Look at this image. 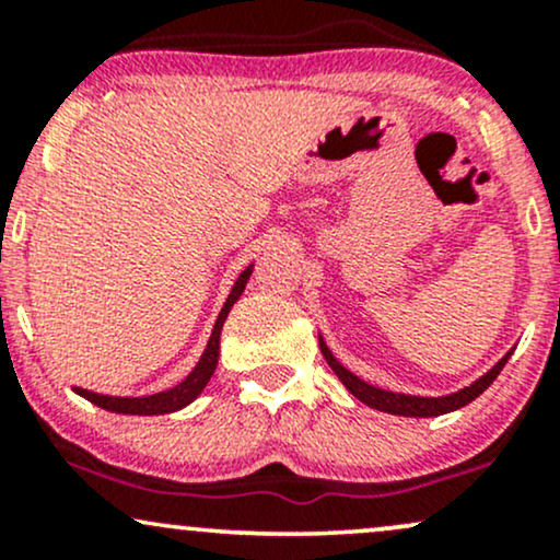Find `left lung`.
<instances>
[{
    "instance_id": "8db88e82",
    "label": "left lung",
    "mask_w": 560,
    "mask_h": 560,
    "mask_svg": "<svg viewBox=\"0 0 560 560\" xmlns=\"http://www.w3.org/2000/svg\"><path fill=\"white\" fill-rule=\"evenodd\" d=\"M320 352H324L326 363L331 365L334 374L339 376V382H342L345 387L358 397V400L371 405V408H376V410H384V413L410 416V419L442 416V413H450V410L464 408V405H468L471 400H477L481 392H485L494 382V378H498L500 371H503V365L508 363V358H511V352H505V355L500 358V361L494 363L485 376H479L471 387H464V389L453 392V395H445V397H416V395H397V392H387V389H378V387H371V384H365L363 378L350 374V371H347L345 365L331 355L329 347L324 345V339H320Z\"/></svg>"
}]
</instances>
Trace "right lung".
I'll return each mask as SVG.
<instances>
[{
  "label": "right lung",
  "mask_w": 560,
  "mask_h": 560,
  "mask_svg": "<svg viewBox=\"0 0 560 560\" xmlns=\"http://www.w3.org/2000/svg\"><path fill=\"white\" fill-rule=\"evenodd\" d=\"M249 273H253V266H249L247 271H242L240 279H236V284H234V289H231L226 305L221 307V316H218V320H215L213 334H210V342H208V347H205L202 358H199L195 371H191V374L186 376L182 384H176L173 389L158 392V395H150V397H107V395H96V392H89L81 387H75V392H79L81 397H86L89 402L100 405V408H105V410H113V413L160 416V413H173V410H182L184 405H189L191 400H195L199 392L205 389V384L210 382V376H213V371L218 365V342H221L223 320H226L231 305L240 300L244 287H247Z\"/></svg>",
  "instance_id": "1"
}]
</instances>
